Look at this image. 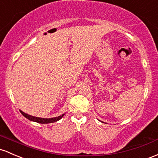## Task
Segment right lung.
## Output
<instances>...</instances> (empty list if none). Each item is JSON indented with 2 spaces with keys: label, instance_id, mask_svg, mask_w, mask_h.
I'll use <instances>...</instances> for the list:
<instances>
[{
  "label": "right lung",
  "instance_id": "add662e5",
  "mask_svg": "<svg viewBox=\"0 0 158 158\" xmlns=\"http://www.w3.org/2000/svg\"><path fill=\"white\" fill-rule=\"evenodd\" d=\"M21 113L22 114V115H24L26 118H27L28 120L32 121H35V122L40 123V124H48V123H53L55 122V121H58V120H60L65 114H63V115H59L58 117H55V118H38V117H34V116L27 115V114L25 113L22 111H21Z\"/></svg>",
  "mask_w": 158,
  "mask_h": 158
}]
</instances>
